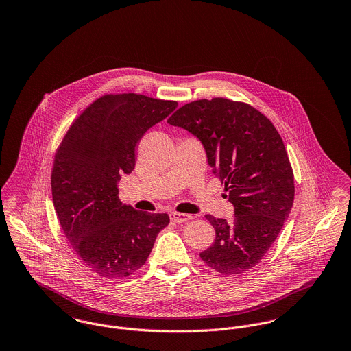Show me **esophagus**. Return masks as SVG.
Instances as JSON below:
<instances>
[{
    "label": "esophagus",
    "mask_w": 351,
    "mask_h": 351,
    "mask_svg": "<svg viewBox=\"0 0 351 351\" xmlns=\"http://www.w3.org/2000/svg\"><path fill=\"white\" fill-rule=\"evenodd\" d=\"M169 218H171V221L175 222V223H183L185 221L191 219L192 216H191V215H185V213H176V212H173V213L169 215Z\"/></svg>",
    "instance_id": "34e87169"
}]
</instances>
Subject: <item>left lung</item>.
I'll use <instances>...</instances> for the list:
<instances>
[{
    "mask_svg": "<svg viewBox=\"0 0 351 351\" xmlns=\"http://www.w3.org/2000/svg\"><path fill=\"white\" fill-rule=\"evenodd\" d=\"M167 122L200 139L234 205L232 221L205 216L216 239L201 259L225 275L249 271L275 242L295 199L293 171L280 134L254 106L223 97L188 102Z\"/></svg>",
    "mask_w": 351,
    "mask_h": 351,
    "instance_id": "8db88e82",
    "label": "left lung"
}]
</instances>
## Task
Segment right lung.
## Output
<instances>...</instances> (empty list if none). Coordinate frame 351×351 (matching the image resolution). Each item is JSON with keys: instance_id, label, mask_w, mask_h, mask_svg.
Listing matches in <instances>:
<instances>
[{"instance_id": "obj_1", "label": "right lung", "mask_w": 351, "mask_h": 351, "mask_svg": "<svg viewBox=\"0 0 351 351\" xmlns=\"http://www.w3.org/2000/svg\"><path fill=\"white\" fill-rule=\"evenodd\" d=\"M176 101L136 93L104 95L69 126L55 152L51 188L63 233L86 267L122 279L142 267L166 213L135 210L118 199L121 175L135 167V147Z\"/></svg>"}]
</instances>
